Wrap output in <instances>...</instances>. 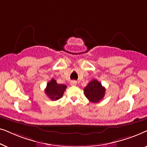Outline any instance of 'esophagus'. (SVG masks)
<instances>
[{"instance_id":"1","label":"esophagus","mask_w":147,"mask_h":147,"mask_svg":"<svg viewBox=\"0 0 147 147\" xmlns=\"http://www.w3.org/2000/svg\"><path fill=\"white\" fill-rule=\"evenodd\" d=\"M76 84H77V82L74 81V80H73V81H71V82H70V85L72 86H76Z\"/></svg>"}]
</instances>
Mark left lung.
Returning a JSON list of instances; mask_svg holds the SVG:
<instances>
[{"instance_id":"8db88e82","label":"left lung","mask_w":147,"mask_h":147,"mask_svg":"<svg viewBox=\"0 0 147 147\" xmlns=\"http://www.w3.org/2000/svg\"><path fill=\"white\" fill-rule=\"evenodd\" d=\"M106 89L102 84L96 80H93L84 88V92L86 97L93 103L99 102L105 95Z\"/></svg>"}]
</instances>
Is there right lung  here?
<instances>
[{
    "label": "right lung",
    "instance_id": "right-lung-1",
    "mask_svg": "<svg viewBox=\"0 0 147 147\" xmlns=\"http://www.w3.org/2000/svg\"><path fill=\"white\" fill-rule=\"evenodd\" d=\"M67 86L64 84H58L55 80L52 79L47 84L45 92L51 100H57L62 98Z\"/></svg>",
    "mask_w": 147,
    "mask_h": 147
}]
</instances>
